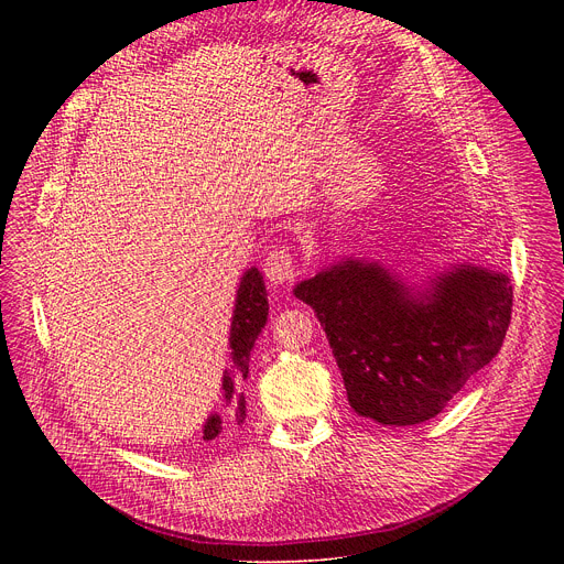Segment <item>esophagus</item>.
Listing matches in <instances>:
<instances>
[{"label":"esophagus","instance_id":"obj_1","mask_svg":"<svg viewBox=\"0 0 564 564\" xmlns=\"http://www.w3.org/2000/svg\"><path fill=\"white\" fill-rule=\"evenodd\" d=\"M264 274L272 283H288L294 274H297V262L288 247H276L267 253L264 262Z\"/></svg>","mask_w":564,"mask_h":564}]
</instances>
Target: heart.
I'll return each instance as SVG.
<instances>
[{
  "label": "heart",
  "instance_id": "1",
  "mask_svg": "<svg viewBox=\"0 0 564 564\" xmlns=\"http://www.w3.org/2000/svg\"><path fill=\"white\" fill-rule=\"evenodd\" d=\"M224 224H226V221H224V219H221V226H224Z\"/></svg>",
  "mask_w": 564,
  "mask_h": 564
}]
</instances>
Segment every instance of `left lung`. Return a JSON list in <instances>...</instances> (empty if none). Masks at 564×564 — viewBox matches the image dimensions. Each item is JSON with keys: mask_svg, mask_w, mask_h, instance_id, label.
Returning a JSON list of instances; mask_svg holds the SVG:
<instances>
[{"mask_svg": "<svg viewBox=\"0 0 564 564\" xmlns=\"http://www.w3.org/2000/svg\"><path fill=\"white\" fill-rule=\"evenodd\" d=\"M324 327L349 406L381 425L434 419L502 347L506 274L459 264L411 292L377 262L345 258L294 288Z\"/></svg>", "mask_w": 564, "mask_h": 564, "instance_id": "obj_1", "label": "left lung"}]
</instances>
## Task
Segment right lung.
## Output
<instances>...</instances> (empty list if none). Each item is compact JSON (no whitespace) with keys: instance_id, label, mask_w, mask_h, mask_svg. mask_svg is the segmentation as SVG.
<instances>
[{"instance_id":"add662e5","label":"right lung","mask_w":564,"mask_h":564,"mask_svg":"<svg viewBox=\"0 0 564 564\" xmlns=\"http://www.w3.org/2000/svg\"><path fill=\"white\" fill-rule=\"evenodd\" d=\"M270 304H267V292L262 283V274L251 267L245 272L240 288H237V300L230 322V359L232 368L224 372V409L213 413L203 425V441H215L232 427L242 425L247 419V400L242 393V383L249 375V354L258 334L262 332Z\"/></svg>"}]
</instances>
